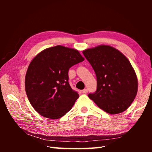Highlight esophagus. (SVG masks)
<instances>
[{
  "label": "esophagus",
  "mask_w": 152,
  "mask_h": 152,
  "mask_svg": "<svg viewBox=\"0 0 152 152\" xmlns=\"http://www.w3.org/2000/svg\"><path fill=\"white\" fill-rule=\"evenodd\" d=\"M82 93H83V94H87V92H88V90H87L86 88L84 89V90H82Z\"/></svg>",
  "instance_id": "1"
}]
</instances>
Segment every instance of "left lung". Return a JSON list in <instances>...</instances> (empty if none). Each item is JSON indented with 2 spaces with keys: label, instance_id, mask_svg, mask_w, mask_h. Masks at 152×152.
<instances>
[{
  "label": "left lung",
  "instance_id": "1",
  "mask_svg": "<svg viewBox=\"0 0 152 152\" xmlns=\"http://www.w3.org/2000/svg\"><path fill=\"white\" fill-rule=\"evenodd\" d=\"M96 76L97 88L88 97L111 115L127 110L137 95L138 81L128 59L117 49L100 45L82 51Z\"/></svg>",
  "mask_w": 152,
  "mask_h": 152
}]
</instances>
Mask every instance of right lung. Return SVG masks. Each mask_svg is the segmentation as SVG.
Segmentation results:
<instances>
[{"instance_id": "obj_1", "label": "right lung", "mask_w": 152, "mask_h": 152, "mask_svg": "<svg viewBox=\"0 0 152 152\" xmlns=\"http://www.w3.org/2000/svg\"><path fill=\"white\" fill-rule=\"evenodd\" d=\"M78 50L56 45L45 49L33 59L25 75L28 99L43 117L57 119L70 110L79 94L68 82V70L84 61Z\"/></svg>"}]
</instances>
